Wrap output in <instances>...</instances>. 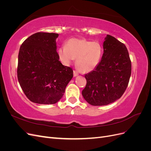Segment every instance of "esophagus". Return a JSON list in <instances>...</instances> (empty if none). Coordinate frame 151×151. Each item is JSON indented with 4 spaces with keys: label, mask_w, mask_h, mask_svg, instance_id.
Wrapping results in <instances>:
<instances>
[{
    "label": "esophagus",
    "mask_w": 151,
    "mask_h": 151,
    "mask_svg": "<svg viewBox=\"0 0 151 151\" xmlns=\"http://www.w3.org/2000/svg\"><path fill=\"white\" fill-rule=\"evenodd\" d=\"M78 75H79V72H78V70H74V76L76 77V76H78Z\"/></svg>",
    "instance_id": "34e87169"
}]
</instances>
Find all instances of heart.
I'll return each instance as SVG.
<instances>
[{
  "mask_svg": "<svg viewBox=\"0 0 151 151\" xmlns=\"http://www.w3.org/2000/svg\"><path fill=\"white\" fill-rule=\"evenodd\" d=\"M58 54L61 62L68 65L76 58V66L82 72H90L96 67L101 59L102 48L98 42L86 39L72 38L67 45L58 48Z\"/></svg>",
  "mask_w": 151,
  "mask_h": 151,
  "instance_id": "heart-1",
  "label": "heart"
}]
</instances>
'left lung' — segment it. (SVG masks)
<instances>
[{
  "mask_svg": "<svg viewBox=\"0 0 151 151\" xmlns=\"http://www.w3.org/2000/svg\"><path fill=\"white\" fill-rule=\"evenodd\" d=\"M103 51L95 69L85 74L87 83L82 91L86 101L93 106L107 105L120 98L131 76V60L124 44L108 35Z\"/></svg>",
  "mask_w": 151,
  "mask_h": 151,
  "instance_id": "obj_1",
  "label": "left lung"
}]
</instances>
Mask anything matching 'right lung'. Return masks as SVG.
<instances>
[{
  "label": "right lung",
  "instance_id": "obj_1",
  "mask_svg": "<svg viewBox=\"0 0 151 151\" xmlns=\"http://www.w3.org/2000/svg\"><path fill=\"white\" fill-rule=\"evenodd\" d=\"M58 36L57 33L38 32L20 47L17 79L26 97L33 103H57L73 77L72 68L59 61L56 51Z\"/></svg>",
  "mask_w": 151,
  "mask_h": 151
}]
</instances>
